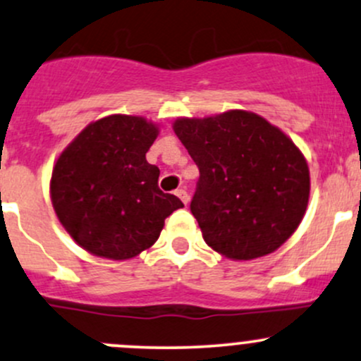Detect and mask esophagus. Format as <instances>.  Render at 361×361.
<instances>
[{"label":"esophagus","mask_w":361,"mask_h":361,"mask_svg":"<svg viewBox=\"0 0 361 361\" xmlns=\"http://www.w3.org/2000/svg\"><path fill=\"white\" fill-rule=\"evenodd\" d=\"M174 193H176V197H180V200L183 202L185 205H187L188 202H190V197H188L187 190H185V188H180V190H176V192H174Z\"/></svg>","instance_id":"obj_1"}]
</instances>
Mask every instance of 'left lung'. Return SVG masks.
<instances>
[{
	"mask_svg": "<svg viewBox=\"0 0 361 361\" xmlns=\"http://www.w3.org/2000/svg\"><path fill=\"white\" fill-rule=\"evenodd\" d=\"M173 130L199 166L190 209L212 250L253 260L296 231L310 199V169L283 130L245 109L181 116Z\"/></svg>",
	"mask_w": 361,
	"mask_h": 361,
	"instance_id": "left-lung-1",
	"label": "left lung"
}]
</instances>
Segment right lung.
<instances>
[{"instance_id":"obj_1","label":"right lung","mask_w":361,"mask_h":361,"mask_svg":"<svg viewBox=\"0 0 361 361\" xmlns=\"http://www.w3.org/2000/svg\"><path fill=\"white\" fill-rule=\"evenodd\" d=\"M157 135L159 125L147 118L109 114L61 150L51 173V202L78 247L102 259H133L156 243L166 217L183 207L161 192L159 168L145 159Z\"/></svg>"}]
</instances>
